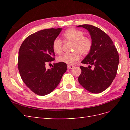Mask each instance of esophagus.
I'll list each match as a JSON object with an SVG mask.
<instances>
[{"label": "esophagus", "instance_id": "1", "mask_svg": "<svg viewBox=\"0 0 130 130\" xmlns=\"http://www.w3.org/2000/svg\"><path fill=\"white\" fill-rule=\"evenodd\" d=\"M67 68H68V69H73L74 68V66H72V65H70V66L69 65V66H68Z\"/></svg>", "mask_w": 130, "mask_h": 130}]
</instances>
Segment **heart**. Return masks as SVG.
<instances>
[{
  "label": "heart",
  "mask_w": 130,
  "mask_h": 130,
  "mask_svg": "<svg viewBox=\"0 0 130 130\" xmlns=\"http://www.w3.org/2000/svg\"><path fill=\"white\" fill-rule=\"evenodd\" d=\"M64 42L70 41L74 43L73 51L70 54H64L58 58V61L72 65L80 60V54L86 55L89 54L92 47V40L88 37H85L84 32L75 29L70 28L66 30L63 34ZM63 41L59 38H56L53 43L54 52L60 54L62 52Z\"/></svg>",
  "instance_id": "1"
}]
</instances>
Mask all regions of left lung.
<instances>
[{"instance_id": "8db88e82", "label": "left lung", "mask_w": 130, "mask_h": 130, "mask_svg": "<svg viewBox=\"0 0 130 130\" xmlns=\"http://www.w3.org/2000/svg\"><path fill=\"white\" fill-rule=\"evenodd\" d=\"M77 27L87 30L92 42L91 50L81 62L88 64V67H80L78 82L88 91L100 93L111 85L116 76L119 61L118 53L111 38L99 28L88 24ZM92 66L94 68L90 69Z\"/></svg>"}]
</instances>
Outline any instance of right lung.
Segmentation results:
<instances>
[{"mask_svg":"<svg viewBox=\"0 0 130 130\" xmlns=\"http://www.w3.org/2000/svg\"><path fill=\"white\" fill-rule=\"evenodd\" d=\"M62 28L48 29L30 35L19 48L18 68L22 80L37 95L44 96L53 92L60 83L67 66L54 64L46 69V63L55 60L53 43Z\"/></svg>","mask_w":130,"mask_h":130,"instance_id":"obj_1","label":"right lung"}]
</instances>
